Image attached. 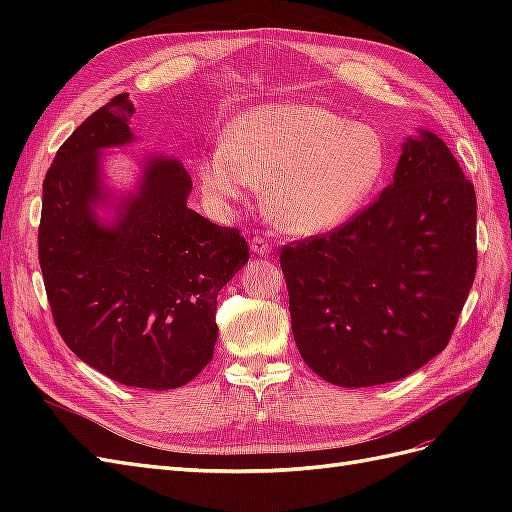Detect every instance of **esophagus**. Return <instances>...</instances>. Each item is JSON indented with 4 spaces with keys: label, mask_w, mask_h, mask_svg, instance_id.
I'll return each instance as SVG.
<instances>
[{
    "label": "esophagus",
    "mask_w": 512,
    "mask_h": 512,
    "mask_svg": "<svg viewBox=\"0 0 512 512\" xmlns=\"http://www.w3.org/2000/svg\"><path fill=\"white\" fill-rule=\"evenodd\" d=\"M250 250H253V253L259 257H266V255H270V250H273V244H270L268 239L255 235L253 239H250Z\"/></svg>",
    "instance_id": "esophagus-1"
}]
</instances>
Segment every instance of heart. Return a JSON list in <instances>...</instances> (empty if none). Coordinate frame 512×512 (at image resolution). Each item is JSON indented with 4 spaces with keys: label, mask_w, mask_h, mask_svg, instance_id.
<instances>
[{
    "label": "heart",
    "mask_w": 512,
    "mask_h": 512,
    "mask_svg": "<svg viewBox=\"0 0 512 512\" xmlns=\"http://www.w3.org/2000/svg\"><path fill=\"white\" fill-rule=\"evenodd\" d=\"M389 151L372 125L350 123L310 103L257 105L233 118L222 145L200 160L198 178L215 204H233L264 187V204L292 235L345 224L383 182Z\"/></svg>",
    "instance_id": "heart-1"
}]
</instances>
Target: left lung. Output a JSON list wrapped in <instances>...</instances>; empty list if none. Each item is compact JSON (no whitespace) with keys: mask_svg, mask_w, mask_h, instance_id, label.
<instances>
[{"mask_svg":"<svg viewBox=\"0 0 512 512\" xmlns=\"http://www.w3.org/2000/svg\"><path fill=\"white\" fill-rule=\"evenodd\" d=\"M477 200L444 140L402 143L394 182L328 235L284 246L292 334L339 387L394 383L447 347L475 279Z\"/></svg>","mask_w":512,"mask_h":512,"instance_id":"1","label":"left lung"}]
</instances>
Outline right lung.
Listing matches in <instances>:
<instances>
[{"label": "right lung", "instance_id": "right-lung-1", "mask_svg": "<svg viewBox=\"0 0 512 512\" xmlns=\"http://www.w3.org/2000/svg\"><path fill=\"white\" fill-rule=\"evenodd\" d=\"M132 114L118 94L57 151L43 180L39 264L65 345L116 383L165 391L213 358L217 292L248 262V244L189 209L193 182L176 158L149 156L136 187L112 193L101 154L132 143Z\"/></svg>", "mask_w": 512, "mask_h": 512}]
</instances>
